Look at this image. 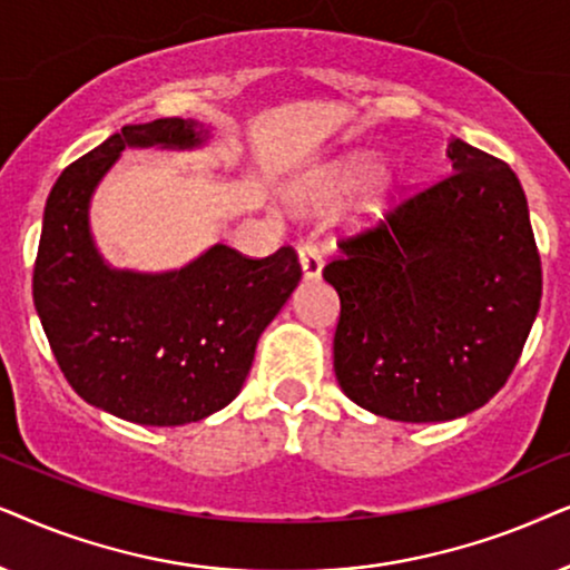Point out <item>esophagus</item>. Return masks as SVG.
<instances>
[{
    "label": "esophagus",
    "mask_w": 570,
    "mask_h": 570,
    "mask_svg": "<svg viewBox=\"0 0 570 570\" xmlns=\"http://www.w3.org/2000/svg\"><path fill=\"white\" fill-rule=\"evenodd\" d=\"M299 265H302V276H305L307 281H313L321 276L323 271V253L317 249V245H313V242H302L299 245Z\"/></svg>",
    "instance_id": "esophagus-1"
}]
</instances>
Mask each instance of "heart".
Listing matches in <instances>:
<instances>
[{"label":"heart","mask_w":570,"mask_h":570,"mask_svg":"<svg viewBox=\"0 0 570 570\" xmlns=\"http://www.w3.org/2000/svg\"><path fill=\"white\" fill-rule=\"evenodd\" d=\"M370 171H373V156H367V154L348 156L346 161L331 166V169L315 181L313 189H309L307 200L328 203V200H336V197H341V195H348L352 189H356L364 179H367ZM404 187H406L404 171H399V169L381 171L377 177L370 179L367 193L362 195L360 216L367 218V222L381 218L385 210L396 203V197L404 193Z\"/></svg>","instance_id":"obj_1"}]
</instances>
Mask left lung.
<instances>
[{
    "label": "left lung",
    "instance_id": "8db88e82",
    "mask_svg": "<svg viewBox=\"0 0 570 570\" xmlns=\"http://www.w3.org/2000/svg\"><path fill=\"white\" fill-rule=\"evenodd\" d=\"M453 171L338 242L333 370L354 404L445 422L488 404L540 309L542 265L511 166L451 138Z\"/></svg>",
    "mask_w": 570,
    "mask_h": 570
}]
</instances>
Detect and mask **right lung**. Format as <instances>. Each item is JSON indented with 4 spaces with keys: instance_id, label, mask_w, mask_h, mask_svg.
<instances>
[{
    "instance_id": "obj_1",
    "label": "right lung",
    "mask_w": 570,
    "mask_h": 570,
    "mask_svg": "<svg viewBox=\"0 0 570 570\" xmlns=\"http://www.w3.org/2000/svg\"><path fill=\"white\" fill-rule=\"evenodd\" d=\"M208 130L166 117L127 125L59 174L43 208L33 305L67 383L119 420L177 428L232 404L255 346L297 289L292 247L268 257L214 245L179 271L104 263L90 237V195L121 150L197 148Z\"/></svg>"
}]
</instances>
